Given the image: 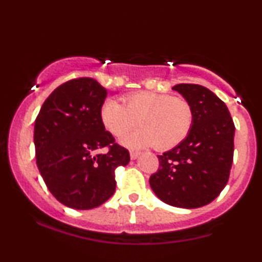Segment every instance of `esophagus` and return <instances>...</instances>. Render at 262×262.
<instances>
[{"label": "esophagus", "instance_id": "1", "mask_svg": "<svg viewBox=\"0 0 262 262\" xmlns=\"http://www.w3.org/2000/svg\"><path fill=\"white\" fill-rule=\"evenodd\" d=\"M138 156H139V152H138V151H130V159H132V160H135Z\"/></svg>", "mask_w": 262, "mask_h": 262}]
</instances>
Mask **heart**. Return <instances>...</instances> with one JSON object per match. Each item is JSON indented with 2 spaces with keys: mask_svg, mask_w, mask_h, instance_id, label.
Here are the masks:
<instances>
[{
  "mask_svg": "<svg viewBox=\"0 0 262 262\" xmlns=\"http://www.w3.org/2000/svg\"><path fill=\"white\" fill-rule=\"evenodd\" d=\"M100 118L103 127L113 137L123 138L129 148L155 145L160 151L176 148L187 138L193 124V110L188 101L155 92H138L123 98V104L107 101L102 104Z\"/></svg>",
  "mask_w": 262,
  "mask_h": 262,
  "instance_id": "obj_1",
  "label": "heart"
}]
</instances>
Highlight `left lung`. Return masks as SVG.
I'll return each instance as SVG.
<instances>
[{
    "instance_id": "1",
    "label": "left lung",
    "mask_w": 262,
    "mask_h": 262,
    "mask_svg": "<svg viewBox=\"0 0 262 262\" xmlns=\"http://www.w3.org/2000/svg\"><path fill=\"white\" fill-rule=\"evenodd\" d=\"M193 110V124L176 148L158 155L159 170L149 183L162 202L198 208L225 187L233 164L234 127L229 110L210 90L194 83L173 86Z\"/></svg>"
}]
</instances>
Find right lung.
<instances>
[{
	"label": "right lung",
	"mask_w": 262,
	"mask_h": 262,
	"mask_svg": "<svg viewBox=\"0 0 262 262\" xmlns=\"http://www.w3.org/2000/svg\"><path fill=\"white\" fill-rule=\"evenodd\" d=\"M108 91L96 80L80 77L50 93L34 124L37 166L60 203L92 209L116 191L114 170L130 156L104 129L100 111ZM108 147L106 155H97Z\"/></svg>",
	"instance_id": "right-lung-1"
}]
</instances>
